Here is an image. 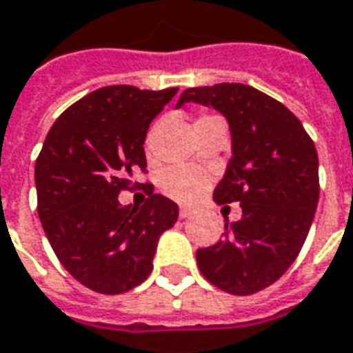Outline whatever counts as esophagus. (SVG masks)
<instances>
[{
  "mask_svg": "<svg viewBox=\"0 0 353 353\" xmlns=\"http://www.w3.org/2000/svg\"><path fill=\"white\" fill-rule=\"evenodd\" d=\"M193 214H195V210H193V208H189V207L179 208V218H189V216H193Z\"/></svg>",
  "mask_w": 353,
  "mask_h": 353,
  "instance_id": "1",
  "label": "esophagus"
}]
</instances>
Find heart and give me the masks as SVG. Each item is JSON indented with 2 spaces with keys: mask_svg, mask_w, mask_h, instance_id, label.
Segmentation results:
<instances>
[{
  "mask_svg": "<svg viewBox=\"0 0 353 353\" xmlns=\"http://www.w3.org/2000/svg\"><path fill=\"white\" fill-rule=\"evenodd\" d=\"M212 116H203L201 119H208ZM196 119V121H201ZM148 145H150V139H148ZM208 183V177L199 172L195 168L187 166H174L168 168L166 172L160 177V187L168 196L187 203V201H195L196 196L205 191V187Z\"/></svg>",
  "mask_w": 353,
  "mask_h": 353,
  "instance_id": "b5f03b06",
  "label": "heart"
}]
</instances>
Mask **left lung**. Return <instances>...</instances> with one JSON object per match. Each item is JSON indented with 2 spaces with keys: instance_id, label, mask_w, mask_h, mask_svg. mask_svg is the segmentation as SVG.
<instances>
[{
  "instance_id": "obj_1",
  "label": "left lung",
  "mask_w": 353,
  "mask_h": 353,
  "mask_svg": "<svg viewBox=\"0 0 353 353\" xmlns=\"http://www.w3.org/2000/svg\"><path fill=\"white\" fill-rule=\"evenodd\" d=\"M187 102L226 117L232 158L212 196L243 210L241 220H226L224 239L196 251V265L228 294H255L276 282L305 243L319 203L317 150L301 121L253 86L187 88L176 108Z\"/></svg>"
}]
</instances>
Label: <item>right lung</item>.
<instances>
[{
    "mask_svg": "<svg viewBox=\"0 0 353 353\" xmlns=\"http://www.w3.org/2000/svg\"><path fill=\"white\" fill-rule=\"evenodd\" d=\"M177 88H98L67 108L36 160L38 216L59 263L83 286L116 296L145 282L160 236L179 208L164 195L119 203L146 170L145 139Z\"/></svg>",
    "mask_w": 353,
    "mask_h": 353,
    "instance_id": "obj_1",
    "label": "right lung"
}]
</instances>
